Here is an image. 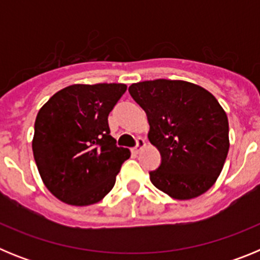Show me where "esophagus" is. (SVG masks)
<instances>
[{
  "label": "esophagus",
  "mask_w": 260,
  "mask_h": 260,
  "mask_svg": "<svg viewBox=\"0 0 260 260\" xmlns=\"http://www.w3.org/2000/svg\"><path fill=\"white\" fill-rule=\"evenodd\" d=\"M144 146H146V141H144L143 138H138V139H137V146H135L134 151L138 153V152H139V151L142 150V148H143Z\"/></svg>",
  "instance_id": "1"
}]
</instances>
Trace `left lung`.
<instances>
[{
  "mask_svg": "<svg viewBox=\"0 0 260 260\" xmlns=\"http://www.w3.org/2000/svg\"><path fill=\"white\" fill-rule=\"evenodd\" d=\"M128 92L146 112L148 139L161 155L160 167L150 172L153 186L180 201L207 191L229 151L228 117L215 96L169 79L134 83Z\"/></svg>",
  "mask_w": 260,
  "mask_h": 260,
  "instance_id": "left-lung-1",
  "label": "left lung"
}]
</instances>
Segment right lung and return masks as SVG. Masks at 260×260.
Here are the masks:
<instances>
[{
	"instance_id": "add662e5",
	"label": "right lung",
	"mask_w": 260,
	"mask_h": 260,
	"mask_svg": "<svg viewBox=\"0 0 260 260\" xmlns=\"http://www.w3.org/2000/svg\"><path fill=\"white\" fill-rule=\"evenodd\" d=\"M121 83L73 84L43 105L32 151L43 182L71 206H89L113 189L130 157L110 135L108 116L126 92Z\"/></svg>"
}]
</instances>
